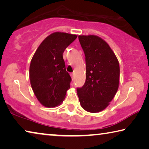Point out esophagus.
<instances>
[{
	"instance_id": "34e87169",
	"label": "esophagus",
	"mask_w": 149,
	"mask_h": 149,
	"mask_svg": "<svg viewBox=\"0 0 149 149\" xmlns=\"http://www.w3.org/2000/svg\"><path fill=\"white\" fill-rule=\"evenodd\" d=\"M70 75H71V77H72V79H74V73H72V74H71Z\"/></svg>"
}]
</instances>
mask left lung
I'll return each instance as SVG.
<instances>
[{
    "label": "left lung",
    "mask_w": 149,
    "mask_h": 149,
    "mask_svg": "<svg viewBox=\"0 0 149 149\" xmlns=\"http://www.w3.org/2000/svg\"><path fill=\"white\" fill-rule=\"evenodd\" d=\"M86 63V79L77 89L82 108L90 113L101 111L109 105L119 84L118 60L109 44L97 36H79Z\"/></svg>",
    "instance_id": "obj_1"
}]
</instances>
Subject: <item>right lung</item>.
<instances>
[{
  "instance_id": "1",
  "label": "right lung",
  "mask_w": 149,
  "mask_h": 149,
  "mask_svg": "<svg viewBox=\"0 0 149 149\" xmlns=\"http://www.w3.org/2000/svg\"><path fill=\"white\" fill-rule=\"evenodd\" d=\"M77 35L56 32L45 38L30 65V80L38 100L46 107L60 105L72 81L66 71L63 53Z\"/></svg>"
}]
</instances>
